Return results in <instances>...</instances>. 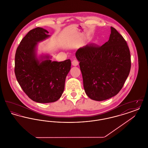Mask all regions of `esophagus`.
I'll return each instance as SVG.
<instances>
[{"instance_id": "34e87169", "label": "esophagus", "mask_w": 148, "mask_h": 148, "mask_svg": "<svg viewBox=\"0 0 148 148\" xmlns=\"http://www.w3.org/2000/svg\"><path fill=\"white\" fill-rule=\"evenodd\" d=\"M79 64V62L77 61V59H74L73 61H72V65L73 66H77Z\"/></svg>"}]
</instances>
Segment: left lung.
I'll list each match as a JSON object with an SVG mask.
<instances>
[{"instance_id":"obj_1","label":"left lung","mask_w":148,"mask_h":148,"mask_svg":"<svg viewBox=\"0 0 148 148\" xmlns=\"http://www.w3.org/2000/svg\"><path fill=\"white\" fill-rule=\"evenodd\" d=\"M75 56L88 97L103 101L120 91L130 73L131 58L125 40L115 29L111 27L109 39L102 46L87 44Z\"/></svg>"}]
</instances>
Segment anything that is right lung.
<instances>
[{"label": "right lung", "mask_w": 148, "mask_h": 148, "mask_svg": "<svg viewBox=\"0 0 148 148\" xmlns=\"http://www.w3.org/2000/svg\"><path fill=\"white\" fill-rule=\"evenodd\" d=\"M48 33L39 27L30 30L21 40L15 56L18 82L29 98L40 103L54 102L61 97L71 68L70 59L58 62H52L48 56L42 57L45 60L36 58V45L50 36Z\"/></svg>", "instance_id": "add662e5"}]
</instances>
